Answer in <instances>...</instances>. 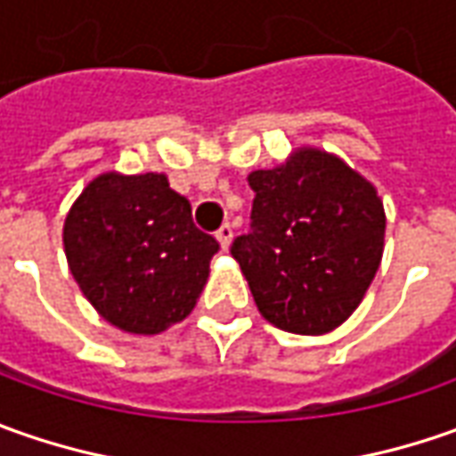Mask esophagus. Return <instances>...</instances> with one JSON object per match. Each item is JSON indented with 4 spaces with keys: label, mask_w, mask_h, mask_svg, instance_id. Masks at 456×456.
<instances>
[{
    "label": "esophagus",
    "mask_w": 456,
    "mask_h": 456,
    "mask_svg": "<svg viewBox=\"0 0 456 456\" xmlns=\"http://www.w3.org/2000/svg\"><path fill=\"white\" fill-rule=\"evenodd\" d=\"M216 238L220 240V248L228 251V246H231V240H233V225H231V223H223L218 228V233H216Z\"/></svg>",
    "instance_id": "34e87169"
}]
</instances>
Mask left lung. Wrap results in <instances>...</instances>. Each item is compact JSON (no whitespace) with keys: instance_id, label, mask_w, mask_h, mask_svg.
Here are the masks:
<instances>
[{"instance_id":"left-lung-1","label":"left lung","mask_w":456,"mask_h":456,"mask_svg":"<svg viewBox=\"0 0 456 456\" xmlns=\"http://www.w3.org/2000/svg\"><path fill=\"white\" fill-rule=\"evenodd\" d=\"M251 231L231 254L264 320L297 335L340 327L370 287L386 236L376 187L322 150L248 175Z\"/></svg>"}]
</instances>
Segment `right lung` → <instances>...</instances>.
Instances as JSON below:
<instances>
[{"instance_id": "obj_1", "label": "right lung", "mask_w": 456, "mask_h": 456, "mask_svg": "<svg viewBox=\"0 0 456 456\" xmlns=\"http://www.w3.org/2000/svg\"><path fill=\"white\" fill-rule=\"evenodd\" d=\"M62 246L86 299L132 335L183 322L220 248L192 223L187 198L157 172L98 175L65 216Z\"/></svg>"}]
</instances>
